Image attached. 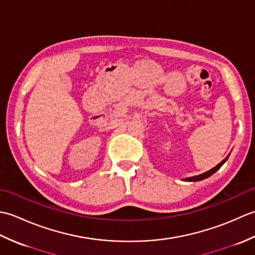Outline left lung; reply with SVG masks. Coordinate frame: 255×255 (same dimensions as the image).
<instances>
[{"instance_id":"1","label":"left lung","mask_w":255,"mask_h":255,"mask_svg":"<svg viewBox=\"0 0 255 255\" xmlns=\"http://www.w3.org/2000/svg\"><path fill=\"white\" fill-rule=\"evenodd\" d=\"M227 159H228V158H226L225 160L221 161L218 165H216V166H215V167H213V169H211V170H209V171H207V172L203 173V174H199V175H197V176L187 177V178H185V181H188V182H196V181H202V180H204V178H207V177H209L210 175H213L216 171H218V170L220 169L221 165H223V164L225 163V162L227 161Z\"/></svg>"}]
</instances>
